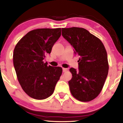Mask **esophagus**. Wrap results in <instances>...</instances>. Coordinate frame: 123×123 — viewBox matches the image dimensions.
<instances>
[{"mask_svg":"<svg viewBox=\"0 0 123 123\" xmlns=\"http://www.w3.org/2000/svg\"><path fill=\"white\" fill-rule=\"evenodd\" d=\"M68 69L66 68H63V72H66V71H67Z\"/></svg>","mask_w":123,"mask_h":123,"instance_id":"1","label":"esophagus"}]
</instances>
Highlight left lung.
Listing matches in <instances>:
<instances>
[{"mask_svg":"<svg viewBox=\"0 0 123 123\" xmlns=\"http://www.w3.org/2000/svg\"><path fill=\"white\" fill-rule=\"evenodd\" d=\"M62 35L79 56V70L69 69L72 79L68 81L71 93L83 102L90 101L99 95L108 73L107 51L98 37L83 28H62Z\"/></svg>","mask_w":123,"mask_h":123,"instance_id":"obj_1","label":"left lung"}]
</instances>
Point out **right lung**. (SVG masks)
Returning <instances> with one entry per match:
<instances>
[{"label": "right lung", "instance_id": "obj_1", "mask_svg": "<svg viewBox=\"0 0 123 123\" xmlns=\"http://www.w3.org/2000/svg\"><path fill=\"white\" fill-rule=\"evenodd\" d=\"M61 35V28H39L28 32L13 50V62L23 91L31 98L42 100L51 96L62 74L60 67L47 66L43 59Z\"/></svg>", "mask_w": 123, "mask_h": 123}]
</instances>
